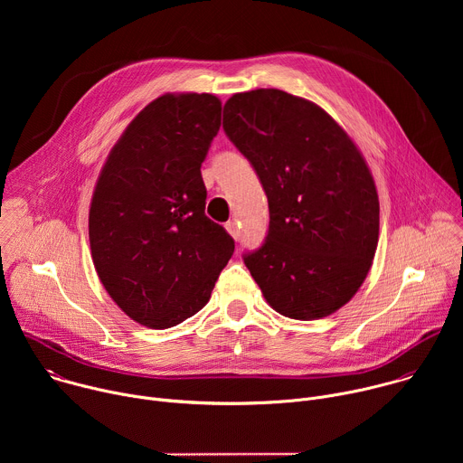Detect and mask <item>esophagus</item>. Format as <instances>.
Listing matches in <instances>:
<instances>
[{
    "instance_id": "obj_1",
    "label": "esophagus",
    "mask_w": 463,
    "mask_h": 463,
    "mask_svg": "<svg viewBox=\"0 0 463 463\" xmlns=\"http://www.w3.org/2000/svg\"><path fill=\"white\" fill-rule=\"evenodd\" d=\"M225 229H227V232H229L234 240L240 238V225H238L236 222H227V223H225Z\"/></svg>"
}]
</instances>
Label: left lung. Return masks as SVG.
Instances as JSON below:
<instances>
[{"mask_svg": "<svg viewBox=\"0 0 463 463\" xmlns=\"http://www.w3.org/2000/svg\"><path fill=\"white\" fill-rule=\"evenodd\" d=\"M223 129L256 170L269 232L243 256L284 317L335 313L363 286L379 240V197L352 137L320 106L282 90L232 95Z\"/></svg>", "mask_w": 463, "mask_h": 463, "instance_id": "obj_1", "label": "left lung"}]
</instances>
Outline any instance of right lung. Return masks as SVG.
Returning <instances> with one entry per match:
<instances>
[{
  "instance_id": "right-lung-1",
  "label": "right lung",
  "mask_w": 463,
  "mask_h": 463,
  "mask_svg": "<svg viewBox=\"0 0 463 463\" xmlns=\"http://www.w3.org/2000/svg\"><path fill=\"white\" fill-rule=\"evenodd\" d=\"M220 126L216 95H161L128 124L97 179L93 266L113 302L152 329L200 311L234 252L205 216L200 170Z\"/></svg>"
}]
</instances>
